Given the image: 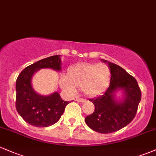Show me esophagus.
I'll return each mask as SVG.
<instances>
[{"mask_svg":"<svg viewBox=\"0 0 156 156\" xmlns=\"http://www.w3.org/2000/svg\"><path fill=\"white\" fill-rule=\"evenodd\" d=\"M75 100H76V101H77V102H80V103H85V102L86 101L85 99H82V98H76Z\"/></svg>","mask_w":156,"mask_h":156,"instance_id":"obj_1","label":"esophagus"}]
</instances>
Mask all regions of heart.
Masks as SVG:
<instances>
[{"mask_svg":"<svg viewBox=\"0 0 156 156\" xmlns=\"http://www.w3.org/2000/svg\"><path fill=\"white\" fill-rule=\"evenodd\" d=\"M110 76L109 68L103 63L79 64L70 68L68 76L62 75L60 86L71 96L76 94L77 88H82L85 94L94 97L104 91Z\"/></svg>","mask_w":156,"mask_h":156,"instance_id":"1","label":"heart"}]
</instances>
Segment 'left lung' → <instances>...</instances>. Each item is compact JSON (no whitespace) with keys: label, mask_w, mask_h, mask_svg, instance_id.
<instances>
[{"label":"left lung","mask_w":156,"mask_h":156,"mask_svg":"<svg viewBox=\"0 0 156 156\" xmlns=\"http://www.w3.org/2000/svg\"><path fill=\"white\" fill-rule=\"evenodd\" d=\"M106 62L111 71L110 84L102 95L90 99L94 105V112L85 119L86 124L102 134L117 132L133 120L141 99V92L136 80L118 65ZM118 90L124 92L123 98L117 100Z\"/></svg>","instance_id":"8db88e82"}]
</instances>
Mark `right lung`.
<instances>
[{
    "instance_id": "right-lung-1",
    "label": "right lung",
    "mask_w": 156,
    "mask_h": 156,
    "mask_svg": "<svg viewBox=\"0 0 156 156\" xmlns=\"http://www.w3.org/2000/svg\"><path fill=\"white\" fill-rule=\"evenodd\" d=\"M59 55L43 58L25 68L16 80V107L20 116L27 123L36 127H47L54 124L64 113L68 101L62 100L59 94L54 92L48 96L38 94L32 86L34 73L41 68L62 69Z\"/></svg>"
}]
</instances>
